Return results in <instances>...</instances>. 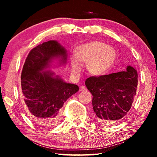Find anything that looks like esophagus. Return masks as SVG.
<instances>
[{"label":"esophagus","mask_w":157,"mask_h":157,"mask_svg":"<svg viewBox=\"0 0 157 157\" xmlns=\"http://www.w3.org/2000/svg\"><path fill=\"white\" fill-rule=\"evenodd\" d=\"M86 88H85V86H81L79 87V91H86Z\"/></svg>","instance_id":"obj_1"}]
</instances>
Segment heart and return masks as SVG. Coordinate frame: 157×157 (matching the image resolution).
I'll list each match as a JSON object with an SVG mask.
<instances>
[{"mask_svg": "<svg viewBox=\"0 0 157 157\" xmlns=\"http://www.w3.org/2000/svg\"><path fill=\"white\" fill-rule=\"evenodd\" d=\"M75 59L72 62V72L80 73V63H86V69L91 75L102 76L107 73L116 60V53L113 47L100 41H91L77 46Z\"/></svg>", "mask_w": 157, "mask_h": 157, "instance_id": "obj_1", "label": "heart"}]
</instances>
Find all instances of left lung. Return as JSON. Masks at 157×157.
I'll use <instances>...</instances> for the list:
<instances>
[{
	"label": "left lung",
	"instance_id": "obj_1",
	"mask_svg": "<svg viewBox=\"0 0 157 157\" xmlns=\"http://www.w3.org/2000/svg\"><path fill=\"white\" fill-rule=\"evenodd\" d=\"M137 84V71L131 66L125 71L87 78L85 84L92 94L97 120L104 124L123 119L132 107Z\"/></svg>",
	"mask_w": 157,
	"mask_h": 157
}]
</instances>
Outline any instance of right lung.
I'll list each match as a JSON object with an SVG mask.
<instances>
[{
    "instance_id": "1",
    "label": "right lung",
    "mask_w": 157,
    "mask_h": 157,
    "mask_svg": "<svg viewBox=\"0 0 157 157\" xmlns=\"http://www.w3.org/2000/svg\"><path fill=\"white\" fill-rule=\"evenodd\" d=\"M67 62L65 48L50 40L34 48L23 65L21 80L25 110L42 128L58 124L63 103L79 91L78 85L64 82L50 69Z\"/></svg>"
}]
</instances>
